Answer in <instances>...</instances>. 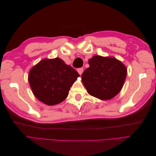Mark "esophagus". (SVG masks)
Listing matches in <instances>:
<instances>
[{"mask_svg": "<svg viewBox=\"0 0 156 156\" xmlns=\"http://www.w3.org/2000/svg\"><path fill=\"white\" fill-rule=\"evenodd\" d=\"M77 70L78 73H79V75H81V74L83 73V68H78Z\"/></svg>", "mask_w": 156, "mask_h": 156, "instance_id": "obj_1", "label": "esophagus"}]
</instances>
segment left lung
<instances>
[{
  "label": "left lung",
  "mask_w": 156,
  "mask_h": 156,
  "mask_svg": "<svg viewBox=\"0 0 156 156\" xmlns=\"http://www.w3.org/2000/svg\"><path fill=\"white\" fill-rule=\"evenodd\" d=\"M90 67L82 74L88 93L102 100L114 98L123 87L127 75L125 66L113 57L96 55L88 60Z\"/></svg>",
  "instance_id": "obj_1"
}]
</instances>
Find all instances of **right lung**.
<instances>
[{"instance_id":"obj_1","label":"right lung","mask_w":156,"mask_h":156,"mask_svg":"<svg viewBox=\"0 0 156 156\" xmlns=\"http://www.w3.org/2000/svg\"><path fill=\"white\" fill-rule=\"evenodd\" d=\"M79 74L59 58L44 59L33 67L29 82L34 95L48 105L63 101Z\"/></svg>"}]
</instances>
